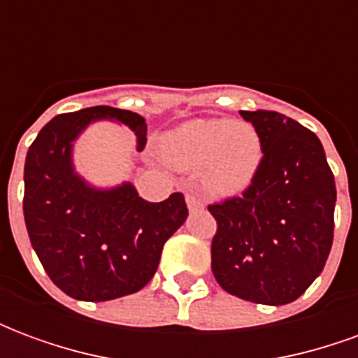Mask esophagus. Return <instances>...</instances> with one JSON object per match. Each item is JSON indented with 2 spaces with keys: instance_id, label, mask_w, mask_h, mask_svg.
<instances>
[{
  "instance_id": "obj_1",
  "label": "esophagus",
  "mask_w": 358,
  "mask_h": 358,
  "mask_svg": "<svg viewBox=\"0 0 358 358\" xmlns=\"http://www.w3.org/2000/svg\"><path fill=\"white\" fill-rule=\"evenodd\" d=\"M186 203H187V209L189 210H199L203 209V203L195 197V195H187L186 197Z\"/></svg>"
}]
</instances>
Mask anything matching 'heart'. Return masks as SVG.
<instances>
[{
	"label": "heart",
	"instance_id": "b5f03b06",
	"mask_svg": "<svg viewBox=\"0 0 358 358\" xmlns=\"http://www.w3.org/2000/svg\"><path fill=\"white\" fill-rule=\"evenodd\" d=\"M161 151L180 169L201 166L213 194L232 195L253 182L263 161V145L253 126L224 118H195L161 138Z\"/></svg>",
	"mask_w": 358,
	"mask_h": 358
}]
</instances>
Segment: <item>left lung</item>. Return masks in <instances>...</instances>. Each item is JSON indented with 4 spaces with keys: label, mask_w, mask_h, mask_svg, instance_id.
I'll list each match as a JSON object with an SVG mask.
<instances>
[{
    "label": "left lung",
    "mask_w": 358,
    "mask_h": 358,
    "mask_svg": "<svg viewBox=\"0 0 358 358\" xmlns=\"http://www.w3.org/2000/svg\"><path fill=\"white\" fill-rule=\"evenodd\" d=\"M263 145L255 178L209 205L210 268L224 292L287 305L320 276L334 241L336 182L315 132L276 110H240Z\"/></svg>",
    "instance_id": "8db88e82"
}]
</instances>
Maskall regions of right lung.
<instances>
[{"label":"right lung","mask_w":358,"mask_h":358,"mask_svg":"<svg viewBox=\"0 0 358 358\" xmlns=\"http://www.w3.org/2000/svg\"><path fill=\"white\" fill-rule=\"evenodd\" d=\"M95 120H117L148 141L138 113L97 105L65 113L43 126L24 163V222L36 255L61 292L78 301H110L140 292L157 272L164 241L186 222L182 194L141 199L124 182L94 187L76 174L73 141Z\"/></svg>","instance_id":"obj_1"}]
</instances>
